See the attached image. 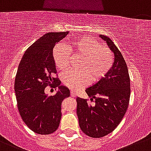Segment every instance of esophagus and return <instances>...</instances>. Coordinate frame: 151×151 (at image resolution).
<instances>
[{
    "mask_svg": "<svg viewBox=\"0 0 151 151\" xmlns=\"http://www.w3.org/2000/svg\"><path fill=\"white\" fill-rule=\"evenodd\" d=\"M70 93H71V96H72V97H73V98H75V97L76 96V93H75L74 91H73V90L70 92Z\"/></svg>",
    "mask_w": 151,
    "mask_h": 151,
    "instance_id": "obj_1",
    "label": "esophagus"
}]
</instances>
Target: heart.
Here are the masks:
<instances>
[{
	"mask_svg": "<svg viewBox=\"0 0 151 151\" xmlns=\"http://www.w3.org/2000/svg\"><path fill=\"white\" fill-rule=\"evenodd\" d=\"M73 55L81 56L78 70H69L63 74L64 85L73 90H77L88 84L90 79L95 82L105 76L113 67L114 58L111 50L101 45L91 37L81 36L70 43ZM53 59L57 68L66 70L70 66L71 52L62 44L53 50Z\"/></svg>",
	"mask_w": 151,
	"mask_h": 151,
	"instance_id": "obj_1",
	"label": "heart"
}]
</instances>
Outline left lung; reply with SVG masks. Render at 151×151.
<instances>
[{
    "mask_svg": "<svg viewBox=\"0 0 151 151\" xmlns=\"http://www.w3.org/2000/svg\"><path fill=\"white\" fill-rule=\"evenodd\" d=\"M114 54L111 70L98 82L86 89L87 99L77 97V116L79 127L90 137L101 138L116 129L127 110L130 96L128 70L121 52L108 37L100 35Z\"/></svg>",
    "mask_w": 151,
    "mask_h": 151,
    "instance_id": "obj_1",
    "label": "left lung"
}]
</instances>
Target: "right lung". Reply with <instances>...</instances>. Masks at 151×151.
I'll list each match as a JSON object with an SVG mask.
<instances>
[{
  "label": "right lung",
  "instance_id": "1",
  "mask_svg": "<svg viewBox=\"0 0 151 151\" xmlns=\"http://www.w3.org/2000/svg\"><path fill=\"white\" fill-rule=\"evenodd\" d=\"M68 33L43 35L27 49L18 65L15 80L18 111L29 128L38 134H50L58 129L61 103L70 96V90L54 77L57 70L52 55L55 44ZM48 85L59 88L54 96H49L44 92Z\"/></svg>",
  "mask_w": 151,
  "mask_h": 151
}]
</instances>
